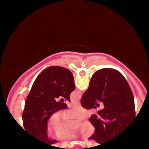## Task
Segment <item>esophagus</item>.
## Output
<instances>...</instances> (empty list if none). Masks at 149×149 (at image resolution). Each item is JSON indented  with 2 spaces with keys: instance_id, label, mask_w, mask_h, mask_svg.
I'll use <instances>...</instances> for the list:
<instances>
[{
  "instance_id": "esophagus-1",
  "label": "esophagus",
  "mask_w": 149,
  "mask_h": 149,
  "mask_svg": "<svg viewBox=\"0 0 149 149\" xmlns=\"http://www.w3.org/2000/svg\"><path fill=\"white\" fill-rule=\"evenodd\" d=\"M76 105L80 106V102H76Z\"/></svg>"
}]
</instances>
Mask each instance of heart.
I'll return each instance as SVG.
<instances>
[{
  "mask_svg": "<svg viewBox=\"0 0 149 149\" xmlns=\"http://www.w3.org/2000/svg\"><path fill=\"white\" fill-rule=\"evenodd\" d=\"M90 112L85 108L80 106H74L70 110L62 112L61 117L64 120L70 119H76L82 120L88 117ZM69 124V121H63L58 114H54L49 118L48 127L54 130V136L58 140H68L76 137V133L66 129ZM95 132V126L90 121H85L80 125L79 133L83 139H88L93 135Z\"/></svg>",
  "mask_w": 149,
  "mask_h": 149,
  "instance_id": "b5f03b06",
  "label": "heart"
}]
</instances>
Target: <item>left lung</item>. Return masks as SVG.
Here are the masks:
<instances>
[{"label":"left lung","instance_id":"left-lung-1","mask_svg":"<svg viewBox=\"0 0 149 149\" xmlns=\"http://www.w3.org/2000/svg\"><path fill=\"white\" fill-rule=\"evenodd\" d=\"M74 90V79L69 70L60 66L43 70L36 78L25 101L22 113L25 131L42 145L52 146L57 143L47 137V120L54 112L67 108L63 99L59 102L57 99L63 97L70 102V95ZM36 147L42 146L38 144Z\"/></svg>","mask_w":149,"mask_h":149}]
</instances>
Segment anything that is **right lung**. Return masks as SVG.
I'll use <instances>...</instances> for the list:
<instances>
[{"instance_id":"add662e5","label":"right lung","mask_w":149,"mask_h":149,"mask_svg":"<svg viewBox=\"0 0 149 149\" xmlns=\"http://www.w3.org/2000/svg\"><path fill=\"white\" fill-rule=\"evenodd\" d=\"M98 102H103L104 109L90 116L95 132L90 139L102 144L122 134L136 116L130 87L116 69L106 68L94 73L80 100L82 107L88 109H93Z\"/></svg>"}]
</instances>
